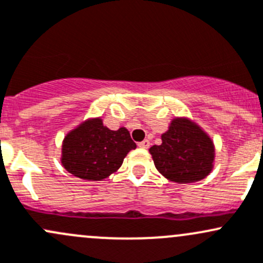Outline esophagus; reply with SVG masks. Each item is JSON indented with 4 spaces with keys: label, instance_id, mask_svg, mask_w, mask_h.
I'll list each match as a JSON object with an SVG mask.
<instances>
[{
    "label": "esophagus",
    "instance_id": "34e87169",
    "mask_svg": "<svg viewBox=\"0 0 263 263\" xmlns=\"http://www.w3.org/2000/svg\"><path fill=\"white\" fill-rule=\"evenodd\" d=\"M137 145H139V147H141V148H148V146H150V141L143 140V141H141V142L137 143Z\"/></svg>",
    "mask_w": 263,
    "mask_h": 263
}]
</instances>
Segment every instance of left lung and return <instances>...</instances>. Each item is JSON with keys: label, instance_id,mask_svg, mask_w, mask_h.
<instances>
[{"label": "left lung", "instance_id": "1", "mask_svg": "<svg viewBox=\"0 0 263 263\" xmlns=\"http://www.w3.org/2000/svg\"><path fill=\"white\" fill-rule=\"evenodd\" d=\"M162 143L150 148L154 164L168 180L186 184L199 181L212 171L214 146L195 123L176 118L162 135Z\"/></svg>", "mask_w": 263, "mask_h": 263}]
</instances>
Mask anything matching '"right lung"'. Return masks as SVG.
Segmentation results:
<instances>
[{"label":"right lung","mask_w":263,"mask_h":263,"mask_svg":"<svg viewBox=\"0 0 263 263\" xmlns=\"http://www.w3.org/2000/svg\"><path fill=\"white\" fill-rule=\"evenodd\" d=\"M136 143L126 128L117 131L103 126L101 118L89 120L66 135L62 164L66 171L84 180H103L122 165Z\"/></svg>","instance_id":"1"}]
</instances>
